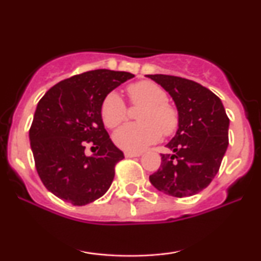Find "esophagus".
I'll return each mask as SVG.
<instances>
[{
	"instance_id": "obj_1",
	"label": "esophagus",
	"mask_w": 261,
	"mask_h": 261,
	"mask_svg": "<svg viewBox=\"0 0 261 261\" xmlns=\"http://www.w3.org/2000/svg\"><path fill=\"white\" fill-rule=\"evenodd\" d=\"M125 157L126 158H134V157H140L141 153L140 152H130V151H126L125 152Z\"/></svg>"
}]
</instances>
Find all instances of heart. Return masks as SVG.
Masks as SVG:
<instances>
[{"label":"heart","instance_id":"b5f03b06","mask_svg":"<svg viewBox=\"0 0 261 261\" xmlns=\"http://www.w3.org/2000/svg\"><path fill=\"white\" fill-rule=\"evenodd\" d=\"M134 104L145 106L137 124H126L114 134V142L125 151L140 152L161 139L162 131L172 134L178 126V112L167 103L168 97L162 87L149 81H142L127 88ZM100 114L108 127H116L126 119V106L120 95L112 92L104 98Z\"/></svg>","mask_w":261,"mask_h":261}]
</instances>
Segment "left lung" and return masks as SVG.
Masks as SVG:
<instances>
[{
  "mask_svg": "<svg viewBox=\"0 0 261 261\" xmlns=\"http://www.w3.org/2000/svg\"><path fill=\"white\" fill-rule=\"evenodd\" d=\"M147 76L169 93L178 110V130L166 145L173 153L162 154L149 181L167 195H195L220 169L228 147V116L220 98L200 83L168 74Z\"/></svg>",
  "mask_w": 261,
  "mask_h": 261,
  "instance_id": "obj_1",
  "label": "left lung"
}]
</instances>
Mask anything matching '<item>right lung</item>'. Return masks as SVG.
<instances>
[{
	"label": "right lung",
	"mask_w": 261,
	"mask_h": 261,
	"mask_svg": "<svg viewBox=\"0 0 261 261\" xmlns=\"http://www.w3.org/2000/svg\"><path fill=\"white\" fill-rule=\"evenodd\" d=\"M135 74L94 70L64 80L38 103L29 131L38 174L54 195L83 206L107 193L124 153L110 140L100 108L113 89ZM97 154L87 156L85 143Z\"/></svg>",
	"instance_id": "obj_1"
}]
</instances>
